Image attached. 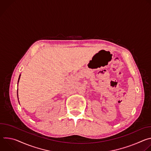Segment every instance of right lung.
Masks as SVG:
<instances>
[{"label": "right lung", "instance_id": "obj_1", "mask_svg": "<svg viewBox=\"0 0 151 151\" xmlns=\"http://www.w3.org/2000/svg\"><path fill=\"white\" fill-rule=\"evenodd\" d=\"M19 77H20V76H19ZM19 79H18V81H19Z\"/></svg>", "mask_w": 151, "mask_h": 151}]
</instances>
